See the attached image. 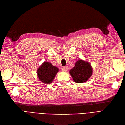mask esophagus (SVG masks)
<instances>
[{
    "label": "esophagus",
    "instance_id": "obj_1",
    "mask_svg": "<svg viewBox=\"0 0 125 125\" xmlns=\"http://www.w3.org/2000/svg\"><path fill=\"white\" fill-rule=\"evenodd\" d=\"M68 67L67 66H65V67H63L62 68V70L64 71H66L68 70Z\"/></svg>",
    "mask_w": 125,
    "mask_h": 125
}]
</instances>
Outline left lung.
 Listing matches in <instances>:
<instances>
[{
	"mask_svg": "<svg viewBox=\"0 0 125 125\" xmlns=\"http://www.w3.org/2000/svg\"><path fill=\"white\" fill-rule=\"evenodd\" d=\"M69 73L74 82H84L92 75V68L88 62L79 59L75 63V66L69 71Z\"/></svg>",
	"mask_w": 125,
	"mask_h": 125,
	"instance_id": "left-lung-1",
	"label": "left lung"
}]
</instances>
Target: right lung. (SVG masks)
<instances>
[{
  "label": "right lung",
  "mask_w": 125,
  "mask_h": 125,
  "mask_svg": "<svg viewBox=\"0 0 125 125\" xmlns=\"http://www.w3.org/2000/svg\"><path fill=\"white\" fill-rule=\"evenodd\" d=\"M59 71L57 67L48 62H44L37 69V74L39 80L45 84H50L54 80L57 73Z\"/></svg>",
  "instance_id": "add662e5"
}]
</instances>
